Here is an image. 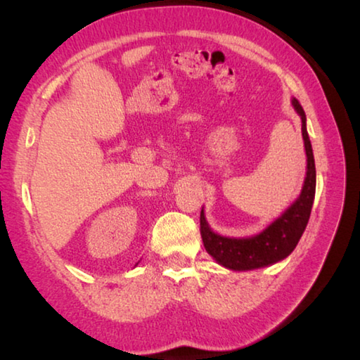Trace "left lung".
Returning <instances> with one entry per match:
<instances>
[{
	"instance_id": "1",
	"label": "left lung",
	"mask_w": 360,
	"mask_h": 360,
	"mask_svg": "<svg viewBox=\"0 0 360 360\" xmlns=\"http://www.w3.org/2000/svg\"><path fill=\"white\" fill-rule=\"evenodd\" d=\"M292 106L302 119V135L307 150V178L300 197L275 222L251 238H227L217 235L210 229L203 210L200 214V233L205 249L212 255V259L230 270H254L285 259L294 251L307 229L316 192V167L311 141L307 131V115L297 98H292Z\"/></svg>"
}]
</instances>
